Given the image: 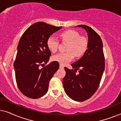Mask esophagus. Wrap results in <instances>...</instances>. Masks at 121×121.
<instances>
[{"label":"esophagus","mask_w":121,"mask_h":121,"mask_svg":"<svg viewBox=\"0 0 121 121\" xmlns=\"http://www.w3.org/2000/svg\"><path fill=\"white\" fill-rule=\"evenodd\" d=\"M64 66L63 65V64H59V68H61V69L64 68Z\"/></svg>","instance_id":"34e87169"}]
</instances>
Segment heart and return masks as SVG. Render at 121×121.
I'll use <instances>...</instances> for the list:
<instances>
[{
    "mask_svg": "<svg viewBox=\"0 0 121 121\" xmlns=\"http://www.w3.org/2000/svg\"><path fill=\"white\" fill-rule=\"evenodd\" d=\"M62 42H68L66 51L67 52L59 53L52 57V60L60 64H64L72 60L74 57H81L85 54L88 47V41L84 36H80L78 31L68 30L59 34ZM47 46L49 50L53 53L57 51L59 42L54 36H51L47 41Z\"/></svg>",
    "mask_w": 121,
    "mask_h": 121,
    "instance_id": "b5f03b06",
    "label": "heart"
}]
</instances>
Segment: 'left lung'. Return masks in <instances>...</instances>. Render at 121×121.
<instances>
[{
    "label": "left lung",
    "instance_id": "1",
    "mask_svg": "<svg viewBox=\"0 0 121 121\" xmlns=\"http://www.w3.org/2000/svg\"><path fill=\"white\" fill-rule=\"evenodd\" d=\"M88 35V48L84 55L72 63L75 69L65 67L66 75L63 79L65 93L72 100L84 101L90 98L98 89L105 69V56L100 36L93 29L84 25ZM79 73L76 74L77 70Z\"/></svg>",
    "mask_w": 121,
    "mask_h": 121
}]
</instances>
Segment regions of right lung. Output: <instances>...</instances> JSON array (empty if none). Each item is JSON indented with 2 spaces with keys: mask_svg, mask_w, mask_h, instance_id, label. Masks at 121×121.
<instances>
[{
  "mask_svg": "<svg viewBox=\"0 0 121 121\" xmlns=\"http://www.w3.org/2000/svg\"><path fill=\"white\" fill-rule=\"evenodd\" d=\"M62 27L38 22L28 27L20 39L14 67L18 88L31 99H38L46 94L49 81L59 68V63L47 64L51 56L48 48V38Z\"/></svg>",
  "mask_w": 121,
  "mask_h": 121,
  "instance_id": "right-lung-1",
  "label": "right lung"
}]
</instances>
